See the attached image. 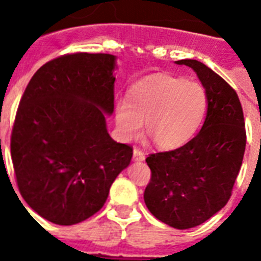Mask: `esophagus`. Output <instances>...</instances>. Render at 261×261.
<instances>
[{
  "instance_id": "34e87169",
  "label": "esophagus",
  "mask_w": 261,
  "mask_h": 261,
  "mask_svg": "<svg viewBox=\"0 0 261 261\" xmlns=\"http://www.w3.org/2000/svg\"><path fill=\"white\" fill-rule=\"evenodd\" d=\"M145 159V153L142 150H140V149H135L133 150V161H136V162H141V161H144Z\"/></svg>"
}]
</instances>
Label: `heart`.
I'll return each mask as SVG.
<instances>
[{"instance_id":"b5f03b06","label":"heart","mask_w":261,"mask_h":261,"mask_svg":"<svg viewBox=\"0 0 261 261\" xmlns=\"http://www.w3.org/2000/svg\"><path fill=\"white\" fill-rule=\"evenodd\" d=\"M208 98L197 82L170 74H154L136 82L129 96L115 105V124L120 137L132 140L146 133L156 147L172 150L190 141L206 112Z\"/></svg>"}]
</instances>
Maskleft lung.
<instances>
[{
  "label": "left lung",
  "instance_id": "8db88e82",
  "mask_svg": "<svg viewBox=\"0 0 261 261\" xmlns=\"http://www.w3.org/2000/svg\"><path fill=\"white\" fill-rule=\"evenodd\" d=\"M204 86L208 111L196 137L179 149L150 154L151 170L144 200L155 218L179 230L199 226L231 196L246 149V129L235 90L197 60H179Z\"/></svg>",
  "mask_w": 261,
  "mask_h": 261
}]
</instances>
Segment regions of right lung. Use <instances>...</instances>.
Here are the masks:
<instances>
[{
  "label": "right lung",
  "instance_id": "obj_1",
  "mask_svg": "<svg viewBox=\"0 0 261 261\" xmlns=\"http://www.w3.org/2000/svg\"><path fill=\"white\" fill-rule=\"evenodd\" d=\"M116 56L73 53L41 66L20 99L11 159L24 201L56 225L87 220L105 205L132 147L114 141Z\"/></svg>",
  "mask_w": 261,
  "mask_h": 261
}]
</instances>
